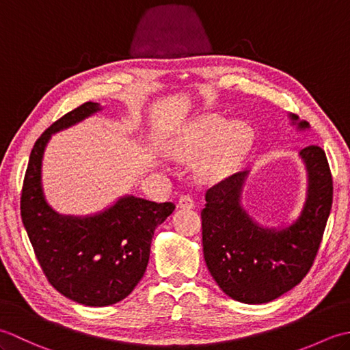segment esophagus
I'll use <instances>...</instances> for the list:
<instances>
[{"instance_id":"1","label":"esophagus","mask_w":350,"mask_h":350,"mask_svg":"<svg viewBox=\"0 0 350 350\" xmlns=\"http://www.w3.org/2000/svg\"><path fill=\"white\" fill-rule=\"evenodd\" d=\"M179 207L182 209H192V207H196V200L192 196L189 194H183L179 198Z\"/></svg>"}]
</instances>
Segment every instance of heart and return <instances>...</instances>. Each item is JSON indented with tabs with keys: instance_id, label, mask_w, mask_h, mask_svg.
I'll return each mask as SVG.
<instances>
[{
	"instance_id": "b5f03b06",
	"label": "heart",
	"mask_w": 350,
	"mask_h": 350,
	"mask_svg": "<svg viewBox=\"0 0 350 350\" xmlns=\"http://www.w3.org/2000/svg\"><path fill=\"white\" fill-rule=\"evenodd\" d=\"M250 141V129L243 122L227 123L221 116H207L177 147L180 159H196L212 147L204 159V167L215 170L232 163Z\"/></svg>"
}]
</instances>
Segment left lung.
<instances>
[{"label":"left lung","mask_w":350,"mask_h":350,"mask_svg":"<svg viewBox=\"0 0 350 350\" xmlns=\"http://www.w3.org/2000/svg\"><path fill=\"white\" fill-rule=\"evenodd\" d=\"M293 120L298 117L292 116ZM301 122L299 128H307ZM308 170V197L299 219L284 230L262 228L239 204L247 171L206 191L202 211L203 252L222 292L243 304L277 299L304 280L314 263L332 206V174L325 150H301Z\"/></svg>","instance_id":"obj_1"}]
</instances>
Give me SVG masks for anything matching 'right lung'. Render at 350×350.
Listing matches in <instances>:
<instances>
[{"label":"right lung","mask_w":350,"mask_h":350,"mask_svg":"<svg viewBox=\"0 0 350 350\" xmlns=\"http://www.w3.org/2000/svg\"><path fill=\"white\" fill-rule=\"evenodd\" d=\"M100 109L85 102L52 123L29 154L21 196V217L36 258L49 284L66 298L88 307L124 299L143 278L154 228L174 211V203L124 197L90 218L60 217L46 204L40 167L51 133Z\"/></svg>","instance_id":"add662e5"}]
</instances>
